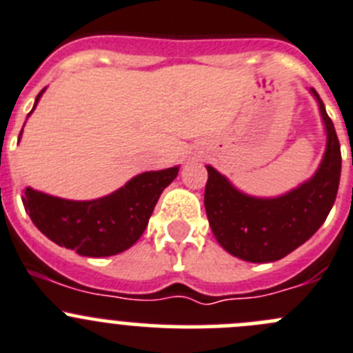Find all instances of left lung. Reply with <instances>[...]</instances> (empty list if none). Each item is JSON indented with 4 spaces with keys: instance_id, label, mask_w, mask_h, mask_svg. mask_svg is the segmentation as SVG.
<instances>
[{
    "instance_id": "left-lung-1",
    "label": "left lung",
    "mask_w": 353,
    "mask_h": 353,
    "mask_svg": "<svg viewBox=\"0 0 353 353\" xmlns=\"http://www.w3.org/2000/svg\"><path fill=\"white\" fill-rule=\"evenodd\" d=\"M325 130V150L312 179L277 197H254L241 192L206 166L204 208L218 244L232 256L251 263L277 261L307 243L324 223L338 194L341 150L334 124L321 97L310 88Z\"/></svg>"
}]
</instances>
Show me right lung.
<instances>
[{"label": "right lung", "instance_id": "1", "mask_svg": "<svg viewBox=\"0 0 353 353\" xmlns=\"http://www.w3.org/2000/svg\"><path fill=\"white\" fill-rule=\"evenodd\" d=\"M45 90L38 93L32 110ZM179 170L180 166L145 171L109 196L92 201L62 199L28 187L22 203L32 223L59 246L74 250L81 256H112L140 239L157 199L176 179Z\"/></svg>", "mask_w": 353, "mask_h": 353}]
</instances>
